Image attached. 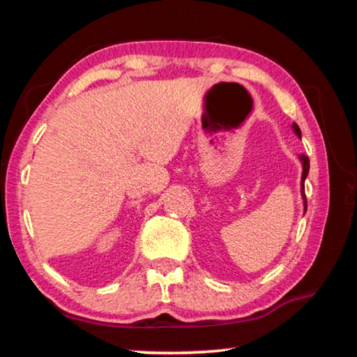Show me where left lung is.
Returning a JSON list of instances; mask_svg holds the SVG:
<instances>
[{
    "mask_svg": "<svg viewBox=\"0 0 357 357\" xmlns=\"http://www.w3.org/2000/svg\"><path fill=\"white\" fill-rule=\"evenodd\" d=\"M291 129H293L294 134L298 135L299 138L302 137V134H301V129H299V126H298V124L293 123ZM299 160H301V164H302V176H301V197H302V203H304V214H305V211H307V198H305V187H304V183H305V178H307V174H309V170H310V162H309V157L304 155V154H301V155H299Z\"/></svg>",
    "mask_w": 357,
    "mask_h": 357,
    "instance_id": "8db88e82",
    "label": "left lung"
}]
</instances>
